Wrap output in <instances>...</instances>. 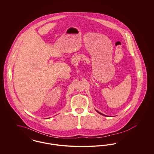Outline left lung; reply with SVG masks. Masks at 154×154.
Masks as SVG:
<instances>
[{"label":"left lung","mask_w":154,"mask_h":154,"mask_svg":"<svg viewBox=\"0 0 154 154\" xmlns=\"http://www.w3.org/2000/svg\"><path fill=\"white\" fill-rule=\"evenodd\" d=\"M97 111V112H98V113H99V114H102V115H103V116H104V115H103V114H102V113H100V112H99V111Z\"/></svg>","instance_id":"left-lung-1"}]
</instances>
